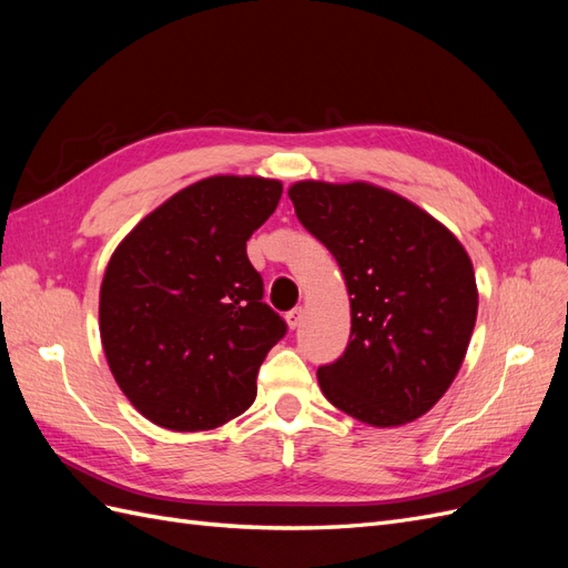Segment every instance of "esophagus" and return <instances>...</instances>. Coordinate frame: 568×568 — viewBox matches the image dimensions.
<instances>
[{
  "mask_svg": "<svg viewBox=\"0 0 568 568\" xmlns=\"http://www.w3.org/2000/svg\"><path fill=\"white\" fill-rule=\"evenodd\" d=\"M301 322H303V307H294V311L286 313L288 329H296V326H301Z\"/></svg>",
  "mask_w": 568,
  "mask_h": 568,
  "instance_id": "1",
  "label": "esophagus"
}]
</instances>
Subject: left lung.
Here are the masks:
<instances>
[{
	"label": "left lung",
	"instance_id": "8db88e82",
	"mask_svg": "<svg viewBox=\"0 0 568 568\" xmlns=\"http://www.w3.org/2000/svg\"><path fill=\"white\" fill-rule=\"evenodd\" d=\"M288 199L351 296L346 353L317 369L326 400L379 428L426 415L455 382L476 324L467 251L419 205L369 182L303 180Z\"/></svg>",
	"mask_w": 568,
	"mask_h": 568
}]
</instances>
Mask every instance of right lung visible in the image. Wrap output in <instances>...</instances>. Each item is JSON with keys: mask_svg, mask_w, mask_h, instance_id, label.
<instances>
[{"mask_svg": "<svg viewBox=\"0 0 568 568\" xmlns=\"http://www.w3.org/2000/svg\"><path fill=\"white\" fill-rule=\"evenodd\" d=\"M282 182L215 175L149 213L113 251L99 291L113 379L170 432H209L246 412L255 376L286 334L246 255Z\"/></svg>", "mask_w": 568, "mask_h": 568, "instance_id": "add662e5", "label": "right lung"}]
</instances>
